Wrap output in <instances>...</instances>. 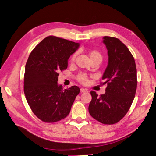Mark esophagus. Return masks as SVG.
<instances>
[{
	"mask_svg": "<svg viewBox=\"0 0 156 156\" xmlns=\"http://www.w3.org/2000/svg\"><path fill=\"white\" fill-rule=\"evenodd\" d=\"M81 92H83V93H84V92H88V90H87V89L81 88Z\"/></svg>",
	"mask_w": 156,
	"mask_h": 156,
	"instance_id": "1",
	"label": "esophagus"
}]
</instances>
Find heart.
Instances as JSON below:
<instances>
[{"label": "heart", "instance_id": "heart-1", "mask_svg": "<svg viewBox=\"0 0 156 156\" xmlns=\"http://www.w3.org/2000/svg\"><path fill=\"white\" fill-rule=\"evenodd\" d=\"M89 57L90 58L91 62L94 61H99L101 62L103 60V55L100 51L98 50H92L88 53ZM75 58H76V53H73L70 58V63H73ZM77 80L82 84H87L88 81V75L85 73H80L77 76Z\"/></svg>", "mask_w": 156, "mask_h": 156}]
</instances>
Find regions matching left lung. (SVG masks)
<instances>
[{"label":"left lung","mask_w":156,"mask_h":156,"mask_svg":"<svg viewBox=\"0 0 156 156\" xmlns=\"http://www.w3.org/2000/svg\"><path fill=\"white\" fill-rule=\"evenodd\" d=\"M108 63L103 73L102 84H107L105 93L99 96L91 91L88 106L90 115L103 124L119 122L128 112L137 85L135 59L128 48L114 37L104 36Z\"/></svg>","instance_id":"1"}]
</instances>
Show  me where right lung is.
Listing matches in <instances>:
<instances>
[{
  "label": "right lung",
  "mask_w": 156,
  "mask_h": 156,
  "mask_svg": "<svg viewBox=\"0 0 156 156\" xmlns=\"http://www.w3.org/2000/svg\"><path fill=\"white\" fill-rule=\"evenodd\" d=\"M79 44L54 36L46 37L32 51L25 66L24 93L33 113L47 123L65 119L80 88L63 90L59 72L66 69L68 60Z\"/></svg>",
  "instance_id": "add662e5"
}]
</instances>
